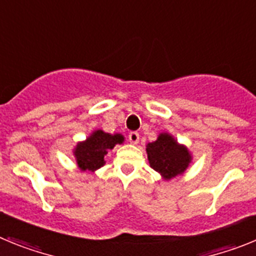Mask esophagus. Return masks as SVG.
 <instances>
[{
    "label": "esophagus",
    "mask_w": 256,
    "mask_h": 256,
    "mask_svg": "<svg viewBox=\"0 0 256 256\" xmlns=\"http://www.w3.org/2000/svg\"><path fill=\"white\" fill-rule=\"evenodd\" d=\"M128 138H130V142L133 144H137L140 141V134L137 132H130V136H128Z\"/></svg>",
    "instance_id": "obj_1"
}]
</instances>
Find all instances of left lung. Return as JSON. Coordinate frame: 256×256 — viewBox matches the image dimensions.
<instances>
[{"label":"left lung","mask_w":256,"mask_h":256,"mask_svg":"<svg viewBox=\"0 0 256 256\" xmlns=\"http://www.w3.org/2000/svg\"><path fill=\"white\" fill-rule=\"evenodd\" d=\"M146 152L151 168L166 180L182 174L192 160L188 148L169 133H160L155 142L146 146Z\"/></svg>","instance_id":"obj_1"}]
</instances>
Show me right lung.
<instances>
[{"label": "right lung", "mask_w": 256, "mask_h": 256, "mask_svg": "<svg viewBox=\"0 0 256 256\" xmlns=\"http://www.w3.org/2000/svg\"><path fill=\"white\" fill-rule=\"evenodd\" d=\"M124 142V137L119 133L110 134L98 130L92 132V134L86 141L79 142L74 148L76 164L83 172H94L105 164V155L108 150H112L115 144Z\"/></svg>", "instance_id": "right-lung-1"}]
</instances>
